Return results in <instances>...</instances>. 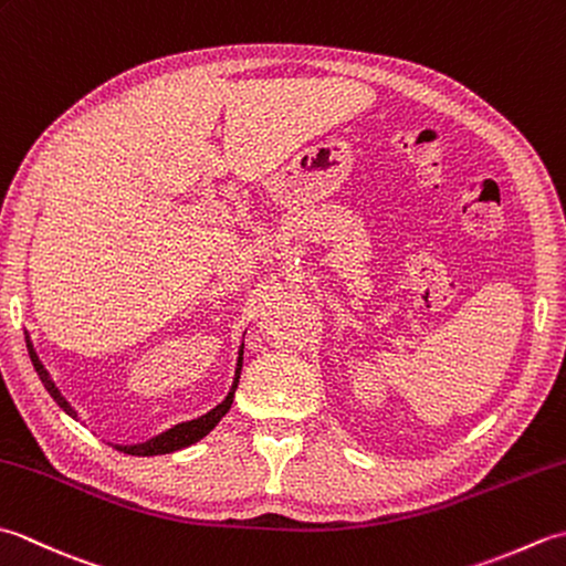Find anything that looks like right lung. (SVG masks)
<instances>
[{
    "instance_id": "right-lung-1",
    "label": "right lung",
    "mask_w": 566,
    "mask_h": 566,
    "mask_svg": "<svg viewBox=\"0 0 566 566\" xmlns=\"http://www.w3.org/2000/svg\"><path fill=\"white\" fill-rule=\"evenodd\" d=\"M29 345V355H31V363H33V367H35V371H39V377H41V381H43V387L48 389V394L53 396V399L57 401V406L63 408V411L67 413V416H72V418H77V413H75V408H72L63 396H60V391L55 389V384H53V379L48 377V371H45V367L41 365V359H39V355L33 353V345L31 343H27ZM240 367H243V347H240V357H238V367H235V379H233V387H231V391H228V396H226V401L223 403H219L213 408V411H209L207 416H201V418H197V420H189V423H182V426H175V428H170L167 432H163V436H158V438H153V440H148V442H140V444H130V448H122V444H116V450H122V452H126V454H138V457H153V454H167V452H175V450H182V448H189V444H195L197 440H201L203 436H209V432L216 428V423H219V420L228 413V408H231V403H233V396H235V389H238V379H240Z\"/></svg>"
}]
</instances>
